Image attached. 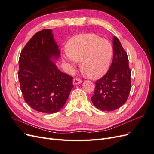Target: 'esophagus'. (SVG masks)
<instances>
[{
	"label": "esophagus",
	"mask_w": 154,
	"mask_h": 154,
	"mask_svg": "<svg viewBox=\"0 0 154 154\" xmlns=\"http://www.w3.org/2000/svg\"><path fill=\"white\" fill-rule=\"evenodd\" d=\"M82 80H80V78H75L73 79V84L74 85H78V84H80V83H82Z\"/></svg>",
	"instance_id": "1"
}]
</instances>
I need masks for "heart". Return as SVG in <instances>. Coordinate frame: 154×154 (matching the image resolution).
<instances>
[{"mask_svg":"<svg viewBox=\"0 0 154 154\" xmlns=\"http://www.w3.org/2000/svg\"><path fill=\"white\" fill-rule=\"evenodd\" d=\"M67 53L62 61L71 69L80 63L82 72L91 79H98L109 71L113 57V47L109 40L94 34H82L72 37L66 45Z\"/></svg>","mask_w":154,"mask_h":154,"instance_id":"obj_1","label":"heart"}]
</instances>
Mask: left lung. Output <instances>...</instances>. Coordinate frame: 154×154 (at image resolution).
<instances>
[{
    "label": "left lung",
    "mask_w": 154,
    "mask_h": 154,
    "mask_svg": "<svg viewBox=\"0 0 154 154\" xmlns=\"http://www.w3.org/2000/svg\"><path fill=\"white\" fill-rule=\"evenodd\" d=\"M113 60L109 71L96 82L92 103L101 110L112 111L127 100L131 89V71L128 58L116 36L113 38Z\"/></svg>",
    "instance_id": "8db88e82"
}]
</instances>
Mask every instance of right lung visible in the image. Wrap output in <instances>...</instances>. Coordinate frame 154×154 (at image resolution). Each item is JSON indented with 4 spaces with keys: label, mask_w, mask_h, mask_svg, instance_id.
<instances>
[{
    "label": "right lung",
    "mask_w": 154,
    "mask_h": 154,
    "mask_svg": "<svg viewBox=\"0 0 154 154\" xmlns=\"http://www.w3.org/2000/svg\"><path fill=\"white\" fill-rule=\"evenodd\" d=\"M60 56L51 29L36 32L20 53L18 76L22 95L32 109L40 112H58L73 87V78L56 66Z\"/></svg>",
    "instance_id": "add662e5"
}]
</instances>
